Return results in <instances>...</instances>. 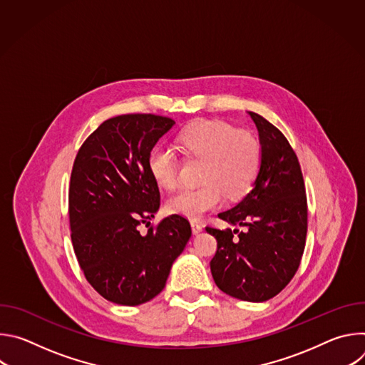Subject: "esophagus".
I'll list each match as a JSON object with an SVG mask.
<instances>
[{
    "instance_id": "1",
    "label": "esophagus",
    "mask_w": 365,
    "mask_h": 365,
    "mask_svg": "<svg viewBox=\"0 0 365 365\" xmlns=\"http://www.w3.org/2000/svg\"><path fill=\"white\" fill-rule=\"evenodd\" d=\"M190 227H192V232L195 234V235H197V234H200L202 232V225L199 224V222H196V221H192L190 222Z\"/></svg>"
}]
</instances>
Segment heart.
<instances>
[{"mask_svg": "<svg viewBox=\"0 0 365 365\" xmlns=\"http://www.w3.org/2000/svg\"><path fill=\"white\" fill-rule=\"evenodd\" d=\"M179 145L193 158L205 160L203 186L186 189L168 202V211L189 220L222 206L225 197L238 199L252 186L262 165V145L247 131H235L222 121L199 120L178 137ZM147 168L160 187L179 186V162L175 151L165 144L155 145L147 155Z\"/></svg>", "mask_w": 365, "mask_h": 365, "instance_id": "heart-1", "label": "heart"}]
</instances>
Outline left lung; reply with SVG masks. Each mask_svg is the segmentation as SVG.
I'll use <instances>...</instances> for the list:
<instances>
[{
  "label": "left lung",
  "mask_w": 365,
  "mask_h": 365,
  "mask_svg": "<svg viewBox=\"0 0 365 365\" xmlns=\"http://www.w3.org/2000/svg\"><path fill=\"white\" fill-rule=\"evenodd\" d=\"M262 165L247 193L231 210L218 214L230 225L206 232L218 241L211 262L215 284L245 302H266L279 294L299 269L307 231V205L300 165L286 137L255 113ZM238 233V236H234Z\"/></svg>",
  "instance_id": "8db88e82"
}]
</instances>
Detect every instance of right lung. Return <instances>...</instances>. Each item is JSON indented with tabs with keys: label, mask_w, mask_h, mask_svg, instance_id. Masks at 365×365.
Instances as JSON below:
<instances>
[{
	"label": "right lung",
	"mask_w": 365,
	"mask_h": 365,
	"mask_svg": "<svg viewBox=\"0 0 365 365\" xmlns=\"http://www.w3.org/2000/svg\"><path fill=\"white\" fill-rule=\"evenodd\" d=\"M175 124L153 114L110 118L75 159L69 187L73 250L86 280L113 303L137 306L158 296L192 235L187 220L176 214L145 235L138 231L160 207L147 155Z\"/></svg>",
	"instance_id": "add662e5"
}]
</instances>
